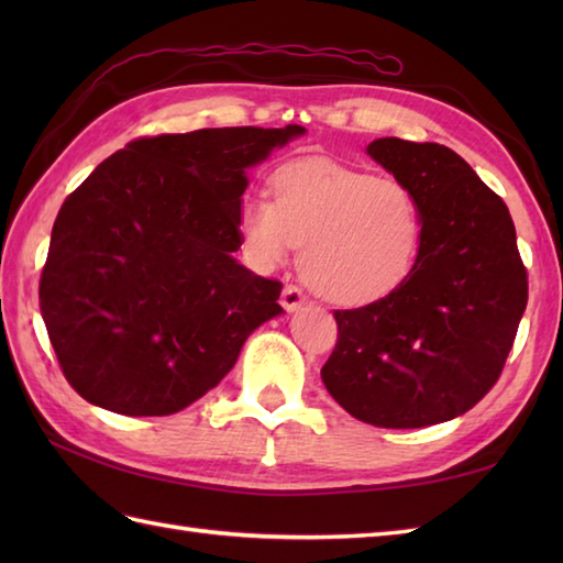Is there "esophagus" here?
<instances>
[{
    "mask_svg": "<svg viewBox=\"0 0 563 563\" xmlns=\"http://www.w3.org/2000/svg\"><path fill=\"white\" fill-rule=\"evenodd\" d=\"M280 305L288 309V312H295V309H300L305 305L302 290L297 288V285H285L283 295H280Z\"/></svg>",
    "mask_w": 563,
    "mask_h": 563,
    "instance_id": "1",
    "label": "esophagus"
}]
</instances>
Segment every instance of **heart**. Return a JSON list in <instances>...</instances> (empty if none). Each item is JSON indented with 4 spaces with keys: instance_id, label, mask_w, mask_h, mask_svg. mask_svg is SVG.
I'll use <instances>...</instances> for the list:
<instances>
[{
    "instance_id": "heart-1",
    "label": "heart",
    "mask_w": 563,
    "mask_h": 563,
    "mask_svg": "<svg viewBox=\"0 0 563 563\" xmlns=\"http://www.w3.org/2000/svg\"><path fill=\"white\" fill-rule=\"evenodd\" d=\"M273 198L249 194L239 232L249 261L273 271L300 251L302 280L319 297L363 307L399 290L423 244V208L413 190L324 157L283 164Z\"/></svg>"
}]
</instances>
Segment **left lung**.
<instances>
[{
  "instance_id": "left-lung-1",
  "label": "left lung",
  "mask_w": 563,
  "mask_h": 563,
  "mask_svg": "<svg viewBox=\"0 0 563 563\" xmlns=\"http://www.w3.org/2000/svg\"><path fill=\"white\" fill-rule=\"evenodd\" d=\"M367 154L421 200L423 244L399 290L333 312L339 339L321 379L357 421H450L486 397L516 341L528 305L516 224L445 145L379 137Z\"/></svg>"
}]
</instances>
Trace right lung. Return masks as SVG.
Masks as SVG:
<instances>
[{
  "label": "right lung",
  "mask_w": 563,
  "mask_h": 563,
  "mask_svg": "<svg viewBox=\"0 0 563 563\" xmlns=\"http://www.w3.org/2000/svg\"><path fill=\"white\" fill-rule=\"evenodd\" d=\"M206 128L128 142L71 190L41 273V314L79 397L123 416L184 411L220 385L283 285L234 251L246 166L302 135Z\"/></svg>",
  "instance_id": "right-lung-1"
}]
</instances>
